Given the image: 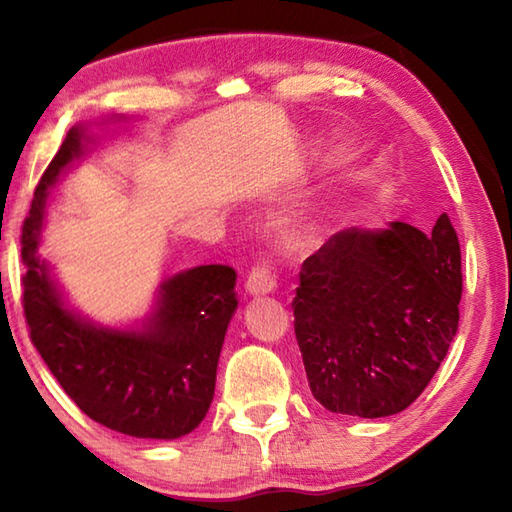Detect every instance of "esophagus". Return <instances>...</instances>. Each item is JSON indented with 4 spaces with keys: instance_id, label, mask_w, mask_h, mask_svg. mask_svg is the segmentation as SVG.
I'll use <instances>...</instances> for the list:
<instances>
[{
    "instance_id": "esophagus-1",
    "label": "esophagus",
    "mask_w": 512,
    "mask_h": 512,
    "mask_svg": "<svg viewBox=\"0 0 512 512\" xmlns=\"http://www.w3.org/2000/svg\"><path fill=\"white\" fill-rule=\"evenodd\" d=\"M244 289L250 296H266V293H271L275 289V277L268 271V266H257L250 271Z\"/></svg>"
}]
</instances>
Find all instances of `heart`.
<instances>
[{
  "label": "heart",
  "instance_id": "heart-1",
  "mask_svg": "<svg viewBox=\"0 0 512 512\" xmlns=\"http://www.w3.org/2000/svg\"><path fill=\"white\" fill-rule=\"evenodd\" d=\"M325 232L327 219L316 207H298L280 221V241L293 250L316 246Z\"/></svg>",
  "mask_w": 512,
  "mask_h": 512
}]
</instances>
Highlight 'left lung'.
<instances>
[{
    "label": "left lung",
    "mask_w": 512,
    "mask_h": 512,
    "mask_svg": "<svg viewBox=\"0 0 512 512\" xmlns=\"http://www.w3.org/2000/svg\"><path fill=\"white\" fill-rule=\"evenodd\" d=\"M461 289L447 214L429 237L402 221L336 232L302 264L293 298L311 395L359 418L404 411L447 357Z\"/></svg>",
    "instance_id": "8db88e82"
}]
</instances>
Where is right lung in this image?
Listing matches in <instances>:
<instances>
[{
  "label": "right lung",
  "mask_w": 512,
  "mask_h": 512,
  "mask_svg": "<svg viewBox=\"0 0 512 512\" xmlns=\"http://www.w3.org/2000/svg\"><path fill=\"white\" fill-rule=\"evenodd\" d=\"M94 140L88 124L69 128L24 221L22 302L31 341L94 422L135 438L176 440L194 431L212 404L223 339L237 311V273L210 264L171 275L155 291L149 314L124 327L94 323L69 305L38 253L40 232L51 187Z\"/></svg>",
  "instance_id": "1"
}]
</instances>
